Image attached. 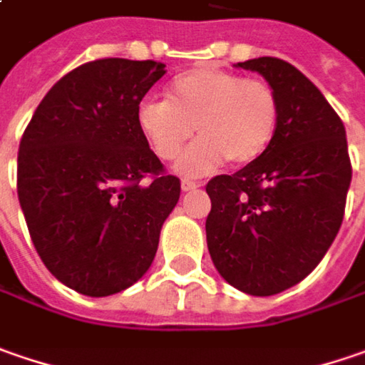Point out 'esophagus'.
<instances>
[{
	"label": "esophagus",
	"instance_id": "esophagus-1",
	"mask_svg": "<svg viewBox=\"0 0 365 365\" xmlns=\"http://www.w3.org/2000/svg\"><path fill=\"white\" fill-rule=\"evenodd\" d=\"M198 187H200L198 182H192V180H182L183 192H194V190H198Z\"/></svg>",
	"mask_w": 365,
	"mask_h": 365
}]
</instances>
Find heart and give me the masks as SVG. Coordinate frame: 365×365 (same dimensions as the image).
Returning <instances> with one entry per match:
<instances>
[{
	"mask_svg": "<svg viewBox=\"0 0 365 365\" xmlns=\"http://www.w3.org/2000/svg\"><path fill=\"white\" fill-rule=\"evenodd\" d=\"M136 124L159 159H173L194 133L175 169L185 178L210 173L229 159L245 165L262 157L276 135L277 100L263 81L200 67L175 75L167 100L147 98L136 108Z\"/></svg>",
	"mask_w": 365,
	"mask_h": 365,
	"instance_id": "obj_1",
	"label": "heart"
}]
</instances>
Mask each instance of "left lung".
I'll list each match as a JSON object with an SVG mask.
<instances>
[{"label": "left lung", "mask_w": 365, "mask_h": 365, "mask_svg": "<svg viewBox=\"0 0 365 365\" xmlns=\"http://www.w3.org/2000/svg\"><path fill=\"white\" fill-rule=\"evenodd\" d=\"M235 67L259 73L274 89L276 135L262 157L208 182L206 241L230 286L272 296L302 282L335 241L351 161L337 112L294 65L259 56Z\"/></svg>", "instance_id": "obj_1"}]
</instances>
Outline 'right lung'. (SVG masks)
<instances>
[{
	"label": "right lung",
	"instance_id": "right-lung-1",
	"mask_svg": "<svg viewBox=\"0 0 365 365\" xmlns=\"http://www.w3.org/2000/svg\"><path fill=\"white\" fill-rule=\"evenodd\" d=\"M163 75L157 61H91L58 79L26 126L20 206L42 263L75 292L100 298L138 282L180 200V180L136 124Z\"/></svg>",
	"mask_w": 365,
	"mask_h": 365
}]
</instances>
